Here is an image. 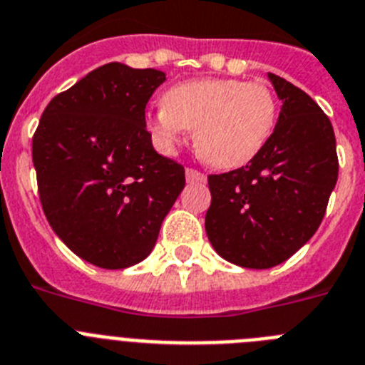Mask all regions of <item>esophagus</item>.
<instances>
[{
    "label": "esophagus",
    "instance_id": "34e87169",
    "mask_svg": "<svg viewBox=\"0 0 365 365\" xmlns=\"http://www.w3.org/2000/svg\"><path fill=\"white\" fill-rule=\"evenodd\" d=\"M185 178L189 183H204L205 182V174H202L200 170L196 169H187L185 170Z\"/></svg>",
    "mask_w": 365,
    "mask_h": 365
}]
</instances>
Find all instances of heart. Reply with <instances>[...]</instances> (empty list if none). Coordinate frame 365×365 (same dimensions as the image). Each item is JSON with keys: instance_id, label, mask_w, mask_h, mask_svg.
<instances>
[{"instance_id": "heart-1", "label": "heart", "mask_w": 365, "mask_h": 365, "mask_svg": "<svg viewBox=\"0 0 365 365\" xmlns=\"http://www.w3.org/2000/svg\"><path fill=\"white\" fill-rule=\"evenodd\" d=\"M277 123L274 91L239 78L180 82L163 95V106L147 115V130L163 150H173L185 130L209 165L235 169L257 156Z\"/></svg>"}]
</instances>
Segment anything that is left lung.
I'll return each mask as SVG.
<instances>
[{
	"label": "left lung",
	"mask_w": 365,
	"mask_h": 365,
	"mask_svg": "<svg viewBox=\"0 0 365 365\" xmlns=\"http://www.w3.org/2000/svg\"><path fill=\"white\" fill-rule=\"evenodd\" d=\"M281 101L268 143L246 167L207 176L205 233L222 259L264 270L316 233L338 180L329 117L303 90L268 73Z\"/></svg>",
	"instance_id": "8db88e82"
}]
</instances>
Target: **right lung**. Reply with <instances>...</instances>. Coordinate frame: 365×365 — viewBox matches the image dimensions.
Here are the masks:
<instances>
[{
  "label": "right lung",
  "mask_w": 365,
  "mask_h": 365,
  "mask_svg": "<svg viewBox=\"0 0 365 365\" xmlns=\"http://www.w3.org/2000/svg\"><path fill=\"white\" fill-rule=\"evenodd\" d=\"M158 69L110 62L51 99L33 135L49 226L84 261L121 270L143 261L185 187V169L152 147L145 108Z\"/></svg>",
  "instance_id": "1"
}]
</instances>
